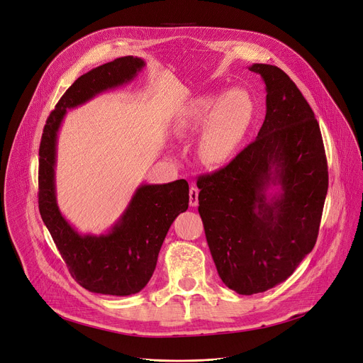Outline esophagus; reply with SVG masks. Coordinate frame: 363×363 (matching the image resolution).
Returning <instances> with one entry per match:
<instances>
[{
    "label": "esophagus",
    "mask_w": 363,
    "mask_h": 363,
    "mask_svg": "<svg viewBox=\"0 0 363 363\" xmlns=\"http://www.w3.org/2000/svg\"><path fill=\"white\" fill-rule=\"evenodd\" d=\"M189 205L193 208L199 205V189L196 186H191L189 190Z\"/></svg>",
    "instance_id": "1"
}]
</instances>
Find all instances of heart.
Returning <instances> with one entry per match:
<instances>
[{"label":"heart","instance_id":"1","mask_svg":"<svg viewBox=\"0 0 363 363\" xmlns=\"http://www.w3.org/2000/svg\"><path fill=\"white\" fill-rule=\"evenodd\" d=\"M254 115V104L244 91L233 89L219 95H205L193 101L182 121L180 130L205 127L200 154L209 164L228 161L242 141Z\"/></svg>","mask_w":363,"mask_h":363}]
</instances>
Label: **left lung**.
Segmentation results:
<instances>
[{
  "instance_id": "1",
  "label": "left lung",
  "mask_w": 363,
  "mask_h": 363,
  "mask_svg": "<svg viewBox=\"0 0 363 363\" xmlns=\"http://www.w3.org/2000/svg\"><path fill=\"white\" fill-rule=\"evenodd\" d=\"M267 113L255 141L229 164L199 176V213L218 274L242 296L287 279L317 240L329 187L328 160L313 109L290 76L255 63ZM281 191L266 196L269 186Z\"/></svg>"
}]
</instances>
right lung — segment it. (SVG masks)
<instances>
[{"label":"right lung","instance_id":"right-lung-1","mask_svg":"<svg viewBox=\"0 0 363 363\" xmlns=\"http://www.w3.org/2000/svg\"><path fill=\"white\" fill-rule=\"evenodd\" d=\"M144 65L140 57H118L77 77L50 112L38 150L40 215L76 283L106 296H131L147 286L173 220L189 208V184H141L108 233L80 235L56 202V140L66 109L130 82Z\"/></svg>","mask_w":363,"mask_h":363}]
</instances>
